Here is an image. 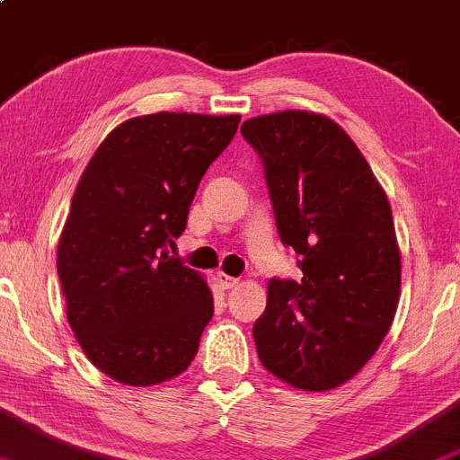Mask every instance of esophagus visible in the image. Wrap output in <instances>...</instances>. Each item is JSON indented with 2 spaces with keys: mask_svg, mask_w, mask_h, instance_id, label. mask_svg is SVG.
Returning a JSON list of instances; mask_svg holds the SVG:
<instances>
[{
  "mask_svg": "<svg viewBox=\"0 0 460 460\" xmlns=\"http://www.w3.org/2000/svg\"><path fill=\"white\" fill-rule=\"evenodd\" d=\"M217 280H219L221 289H234L236 285H239V279H234V276H228V274H217Z\"/></svg>",
  "mask_w": 460,
  "mask_h": 460,
  "instance_id": "esophagus-1",
  "label": "esophagus"
}]
</instances>
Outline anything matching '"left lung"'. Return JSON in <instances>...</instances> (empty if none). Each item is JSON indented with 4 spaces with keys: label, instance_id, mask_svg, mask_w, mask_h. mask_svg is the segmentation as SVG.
Returning <instances> with one entry per match:
<instances>
[{
    "label": "left lung",
    "instance_id": "1",
    "mask_svg": "<svg viewBox=\"0 0 460 460\" xmlns=\"http://www.w3.org/2000/svg\"><path fill=\"white\" fill-rule=\"evenodd\" d=\"M263 162L276 230L303 279H270L252 335L261 364L303 390L353 377L393 324L402 256L386 192L355 142L309 111L245 120Z\"/></svg>",
    "mask_w": 460,
    "mask_h": 460
}]
</instances>
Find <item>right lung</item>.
Returning <instances> with one entry per match:
<instances>
[{
	"instance_id": "obj_1",
	"label": "right lung",
	"mask_w": 460,
	"mask_h": 460,
	"mask_svg": "<svg viewBox=\"0 0 460 460\" xmlns=\"http://www.w3.org/2000/svg\"><path fill=\"white\" fill-rule=\"evenodd\" d=\"M241 116L151 113L102 140L72 197L57 270L67 323L96 368L129 386L184 373L210 323L206 280L166 254Z\"/></svg>"
}]
</instances>
